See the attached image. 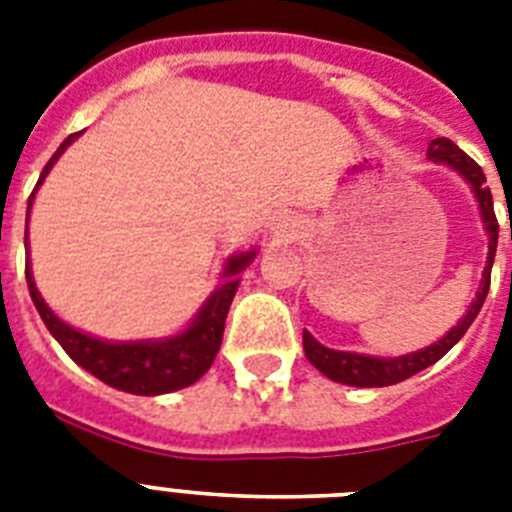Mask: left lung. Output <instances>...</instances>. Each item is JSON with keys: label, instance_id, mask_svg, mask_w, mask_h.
<instances>
[{"label": "left lung", "instance_id": "1", "mask_svg": "<svg viewBox=\"0 0 512 512\" xmlns=\"http://www.w3.org/2000/svg\"><path fill=\"white\" fill-rule=\"evenodd\" d=\"M427 156L432 161L450 163L453 169L461 171L468 179V184L474 187L476 200H479V208H482L484 226H487L489 234V257H487V270H484V281L482 289L476 294V302L468 307L466 317H463L448 336L440 338L437 343L427 346V349L416 351V354L398 356V359H375V356H362V354H349V351H333L325 349L322 343H317L315 338L309 336L304 330V354L322 375L330 377V380L343 382V385H356V388H385V385H395V382L409 380L411 375L427 369L429 364H435L437 359L448 354L455 343L461 341L463 333L468 330V325L476 320L479 309H482L484 299H487L489 291V273H492V263H495V249H497V231H500V223H497L495 216V205H492V192L487 187V176H484L482 166L468 158L453 140L448 137H437L429 143Z\"/></svg>", "mask_w": 512, "mask_h": 512}]
</instances>
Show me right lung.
I'll return each mask as SVG.
<instances>
[{
  "label": "right lung",
  "mask_w": 512,
  "mask_h": 512,
  "mask_svg": "<svg viewBox=\"0 0 512 512\" xmlns=\"http://www.w3.org/2000/svg\"><path fill=\"white\" fill-rule=\"evenodd\" d=\"M77 135H70L59 145V150L49 158V163L41 171L38 184L44 182V176L54 166L62 150L75 140ZM36 184V190H38ZM33 190V195H36ZM30 195L28 205L33 203ZM30 210V208H28ZM28 231V229H25ZM28 242V234H25ZM255 257V252L247 255H236L226 263V273H223V283L216 289V294L210 296L205 307L200 309L197 320L190 328L184 330L182 336H174L169 341L156 343H106L98 338H90L80 330L70 328L67 322L59 320L46 302L38 294L33 276H30V265H25V278H28L30 299L36 304L38 315L46 322V328L59 343L62 349L70 354L72 362H77L83 369H88L90 375H96L98 380L111 385V388L124 390V393L135 395H161L171 393V390L187 388L195 380L205 375L216 359L218 349H221L223 325H226V315H229L231 299L239 286V273L249 265V260Z\"/></svg>",
  "instance_id": "add662e5"
}]
</instances>
